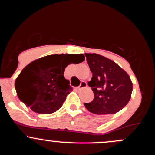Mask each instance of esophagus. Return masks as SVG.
<instances>
[{
  "label": "esophagus",
  "mask_w": 155,
  "mask_h": 155,
  "mask_svg": "<svg viewBox=\"0 0 155 155\" xmlns=\"http://www.w3.org/2000/svg\"><path fill=\"white\" fill-rule=\"evenodd\" d=\"M87 87V83L86 81H81V84H80L77 88L79 89V90H81V89L85 88V87Z\"/></svg>",
  "instance_id": "1"
}]
</instances>
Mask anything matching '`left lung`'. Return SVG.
Here are the masks:
<instances>
[{
    "mask_svg": "<svg viewBox=\"0 0 155 155\" xmlns=\"http://www.w3.org/2000/svg\"><path fill=\"white\" fill-rule=\"evenodd\" d=\"M85 56L92 73L88 82L94 92L92 102L84 104L95 114H113L122 110L131 97L133 83L125 71L113 60L97 54Z\"/></svg>",
    "mask_w": 155,
    "mask_h": 155,
    "instance_id": "left-lung-1",
    "label": "left lung"
}]
</instances>
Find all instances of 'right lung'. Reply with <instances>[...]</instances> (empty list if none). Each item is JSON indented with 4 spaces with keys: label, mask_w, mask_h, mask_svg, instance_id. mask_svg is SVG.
Here are the masks:
<instances>
[{
    "label": "right lung",
    "mask_w": 155,
    "mask_h": 155,
    "mask_svg": "<svg viewBox=\"0 0 155 155\" xmlns=\"http://www.w3.org/2000/svg\"><path fill=\"white\" fill-rule=\"evenodd\" d=\"M85 60L81 54H51L28 64L15 81L19 100L32 111L48 114L61 108L73 90L64 77L65 68L72 63Z\"/></svg>",
    "instance_id": "obj_1"
}]
</instances>
